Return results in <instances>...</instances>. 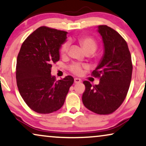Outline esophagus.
Masks as SVG:
<instances>
[{"label": "esophagus", "instance_id": "esophagus-1", "mask_svg": "<svg viewBox=\"0 0 146 146\" xmlns=\"http://www.w3.org/2000/svg\"><path fill=\"white\" fill-rule=\"evenodd\" d=\"M74 82L76 84L81 82V80L80 79V78H74Z\"/></svg>", "mask_w": 146, "mask_h": 146}]
</instances>
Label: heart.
<instances>
[{
  "instance_id": "obj_1",
  "label": "heart",
  "mask_w": 146,
  "mask_h": 146,
  "mask_svg": "<svg viewBox=\"0 0 146 146\" xmlns=\"http://www.w3.org/2000/svg\"><path fill=\"white\" fill-rule=\"evenodd\" d=\"M78 42L84 50L86 54H93L95 52L98 48V43L94 38L90 36H82L78 38ZM69 42H66L62 45L60 48V54L62 56H65L68 53L69 50ZM86 66L80 65L79 64H73L70 66V70L75 74L79 75L82 72V68Z\"/></svg>"
}]
</instances>
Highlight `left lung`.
Here are the masks:
<instances>
[{
	"mask_svg": "<svg viewBox=\"0 0 146 146\" xmlns=\"http://www.w3.org/2000/svg\"><path fill=\"white\" fill-rule=\"evenodd\" d=\"M104 54L92 75L100 78L98 85L84 81V106L100 115L110 114L120 106L130 85L133 66L126 42L119 34L106 25H100Z\"/></svg>",
	"mask_w": 146,
	"mask_h": 146,
	"instance_id": "left-lung-1",
	"label": "left lung"
}]
</instances>
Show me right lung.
Segmentation results:
<instances>
[{
    "label": "right lung",
    "mask_w": 146,
    "mask_h": 146,
    "mask_svg": "<svg viewBox=\"0 0 146 146\" xmlns=\"http://www.w3.org/2000/svg\"><path fill=\"white\" fill-rule=\"evenodd\" d=\"M67 32L41 27L24 41L18 54L16 78L20 94L30 108L50 113L64 103L74 78L67 76L56 81L51 68L59 60V50Z\"/></svg>",
    "instance_id": "obj_1"
}]
</instances>
